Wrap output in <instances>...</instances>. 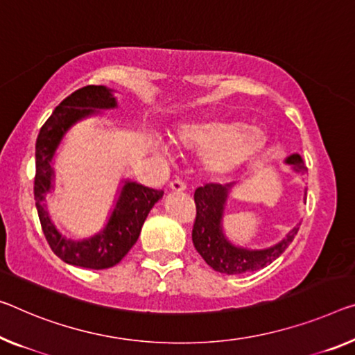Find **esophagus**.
Wrapping results in <instances>:
<instances>
[{"mask_svg":"<svg viewBox=\"0 0 355 355\" xmlns=\"http://www.w3.org/2000/svg\"><path fill=\"white\" fill-rule=\"evenodd\" d=\"M170 189H171V192H176V193L184 192L185 184L181 181V179H174V181L170 182Z\"/></svg>","mask_w":355,"mask_h":355,"instance_id":"esophagus-1","label":"esophagus"}]
</instances>
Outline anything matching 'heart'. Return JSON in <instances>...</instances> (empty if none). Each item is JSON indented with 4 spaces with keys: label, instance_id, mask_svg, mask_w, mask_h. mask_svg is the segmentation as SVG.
Listing matches in <instances>:
<instances>
[{
    "label": "heart",
    "instance_id": "b5f03b06",
    "mask_svg": "<svg viewBox=\"0 0 355 355\" xmlns=\"http://www.w3.org/2000/svg\"><path fill=\"white\" fill-rule=\"evenodd\" d=\"M173 141L181 149L203 155L205 170L212 176H227L259 157L268 136L261 128L241 121H205L179 127ZM150 146L157 155H170L162 139L154 138Z\"/></svg>",
    "mask_w": 355,
    "mask_h": 355
}]
</instances>
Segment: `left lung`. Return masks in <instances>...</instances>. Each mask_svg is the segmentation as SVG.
I'll return each instance as SVG.
<instances>
[{"label":"left lung","instance_id":"obj_1","mask_svg":"<svg viewBox=\"0 0 355 355\" xmlns=\"http://www.w3.org/2000/svg\"><path fill=\"white\" fill-rule=\"evenodd\" d=\"M287 165L302 173L306 170L303 159L293 154L286 159ZM233 184H206L205 187L195 190L196 217L192 230V241L195 249L203 257L212 270L225 272V275H243L265 268L275 261L288 248L298 233L300 223L288 232L284 239L275 246L266 249H244L232 244L225 238L222 230V217L228 193L232 192Z\"/></svg>","mask_w":355,"mask_h":355}]
</instances>
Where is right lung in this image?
Returning a JSON list of instances; mask_svg holds the SVG:
<instances>
[{
  "label": "right lung",
  "instance_id": "1",
  "mask_svg": "<svg viewBox=\"0 0 355 355\" xmlns=\"http://www.w3.org/2000/svg\"><path fill=\"white\" fill-rule=\"evenodd\" d=\"M114 107H117V101L112 90L105 85L83 87L60 103L42 125L36 139L35 201L42 232L57 257L69 265L90 270L111 268L128 254L138 241L141 227L149 211L163 196V190L125 181L106 227L95 236L80 241L62 236L49 217L44 200L53 187L55 174L52 159L63 136L76 122L96 114V109Z\"/></svg>",
  "mask_w": 355,
  "mask_h": 355
}]
</instances>
